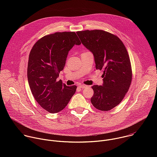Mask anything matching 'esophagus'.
<instances>
[{"mask_svg":"<svg viewBox=\"0 0 157 157\" xmlns=\"http://www.w3.org/2000/svg\"><path fill=\"white\" fill-rule=\"evenodd\" d=\"M88 87V86H86L84 84H81V85L78 86L79 88H85V87Z\"/></svg>","mask_w":157,"mask_h":157,"instance_id":"34e87169","label":"esophagus"}]
</instances>
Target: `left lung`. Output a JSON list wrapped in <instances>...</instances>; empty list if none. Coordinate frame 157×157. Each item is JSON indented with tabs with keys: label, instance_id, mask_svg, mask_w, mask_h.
Here are the masks:
<instances>
[{
	"label": "left lung",
	"instance_id": "obj_1",
	"mask_svg": "<svg viewBox=\"0 0 157 157\" xmlns=\"http://www.w3.org/2000/svg\"><path fill=\"white\" fill-rule=\"evenodd\" d=\"M83 45L94 56L96 70H102V86L94 85L91 99L97 109L108 111L122 101L130 87L132 72L123 42L116 35L102 30L76 32Z\"/></svg>",
	"mask_w": 157,
	"mask_h": 157
}]
</instances>
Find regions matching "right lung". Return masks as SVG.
<instances>
[{"label":"right lung","mask_w":157,"mask_h":157,"mask_svg":"<svg viewBox=\"0 0 157 157\" xmlns=\"http://www.w3.org/2000/svg\"><path fill=\"white\" fill-rule=\"evenodd\" d=\"M81 41L74 32H56L38 40L29 58L27 77L32 93L40 105L57 113L68 105L77 86L56 81L64 68L69 51Z\"/></svg>","instance_id":"add662e5"}]
</instances>
